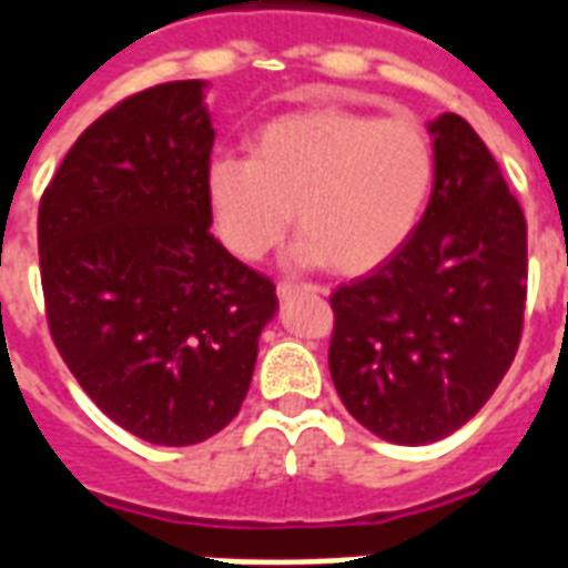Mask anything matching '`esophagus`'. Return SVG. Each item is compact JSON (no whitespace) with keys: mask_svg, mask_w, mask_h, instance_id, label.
Segmentation results:
<instances>
[{"mask_svg":"<svg viewBox=\"0 0 568 568\" xmlns=\"http://www.w3.org/2000/svg\"><path fill=\"white\" fill-rule=\"evenodd\" d=\"M321 294L324 288H318V285H297V283H280L276 285V294H280V301H288V297H294V294Z\"/></svg>","mask_w":568,"mask_h":568,"instance_id":"obj_1","label":"esophagus"}]
</instances>
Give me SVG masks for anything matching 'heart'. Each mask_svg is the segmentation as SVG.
<instances>
[{
  "mask_svg": "<svg viewBox=\"0 0 568 568\" xmlns=\"http://www.w3.org/2000/svg\"><path fill=\"white\" fill-rule=\"evenodd\" d=\"M433 180L436 153L418 120L324 105L267 120L250 159H214L205 194L217 235L244 262L280 247L294 212L301 265L359 276L409 241Z\"/></svg>",
  "mask_w": 568,
  "mask_h": 568,
  "instance_id": "obj_1",
  "label": "heart"
}]
</instances>
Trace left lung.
Masks as SVG:
<instances>
[{
  "label": "left lung",
  "instance_id": "obj_1",
  "mask_svg": "<svg viewBox=\"0 0 568 568\" xmlns=\"http://www.w3.org/2000/svg\"><path fill=\"white\" fill-rule=\"evenodd\" d=\"M430 135L422 223L329 297L338 397L397 445L445 439L475 418L519 351L528 301V223L501 168L459 114H442Z\"/></svg>",
  "mask_w": 568,
  "mask_h": 568
}]
</instances>
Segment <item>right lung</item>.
Returning a JSON list of instances; mask_svg holds the SVG:
<instances>
[{"label": "right lung", "instance_id": "obj_1", "mask_svg": "<svg viewBox=\"0 0 568 568\" xmlns=\"http://www.w3.org/2000/svg\"><path fill=\"white\" fill-rule=\"evenodd\" d=\"M203 82L132 93L84 129L40 196L49 336L93 404L153 445L239 415L276 285L214 239Z\"/></svg>", "mask_w": 568, "mask_h": 568}]
</instances>
